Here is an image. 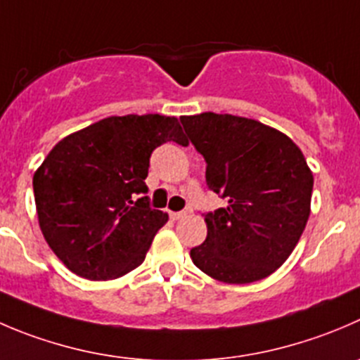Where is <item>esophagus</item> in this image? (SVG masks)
Instances as JSON below:
<instances>
[{"mask_svg":"<svg viewBox=\"0 0 360 360\" xmlns=\"http://www.w3.org/2000/svg\"><path fill=\"white\" fill-rule=\"evenodd\" d=\"M188 212L186 211H177V212H170V218L174 219V221H177V219H183L186 218Z\"/></svg>","mask_w":360,"mask_h":360,"instance_id":"1","label":"esophagus"}]
</instances>
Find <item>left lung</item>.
I'll list each match as a JSON object with an SVG mask.
<instances>
[{
	"label": "left lung",
	"mask_w": 360,
	"mask_h": 360,
	"mask_svg": "<svg viewBox=\"0 0 360 360\" xmlns=\"http://www.w3.org/2000/svg\"><path fill=\"white\" fill-rule=\"evenodd\" d=\"M204 156L209 190L226 207L205 212L207 237L190 251L202 273L244 285L273 274L294 251L311 205L313 174L281 131L248 117L202 112L181 117Z\"/></svg>",
	"instance_id": "obj_1"
}]
</instances>
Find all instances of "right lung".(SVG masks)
<instances>
[{
    "label": "right lung",
    "instance_id": "obj_1",
    "mask_svg": "<svg viewBox=\"0 0 360 360\" xmlns=\"http://www.w3.org/2000/svg\"><path fill=\"white\" fill-rule=\"evenodd\" d=\"M176 117L112 116L68 135L33 176L34 204L56 257L86 280H114L144 262L169 214L153 209L149 158L165 142H184Z\"/></svg>",
    "mask_w": 360,
    "mask_h": 360
}]
</instances>
